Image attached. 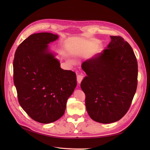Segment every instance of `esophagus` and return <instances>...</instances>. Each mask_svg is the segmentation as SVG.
Segmentation results:
<instances>
[{
  "instance_id": "34e87169",
  "label": "esophagus",
  "mask_w": 150,
  "mask_h": 150,
  "mask_svg": "<svg viewBox=\"0 0 150 150\" xmlns=\"http://www.w3.org/2000/svg\"><path fill=\"white\" fill-rule=\"evenodd\" d=\"M83 76L82 74H78L76 77V80H77L78 82L80 83L82 81V80L83 79Z\"/></svg>"
}]
</instances>
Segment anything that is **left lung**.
Returning a JSON list of instances; mask_svg holds the SVG:
<instances>
[{
  "mask_svg": "<svg viewBox=\"0 0 150 150\" xmlns=\"http://www.w3.org/2000/svg\"><path fill=\"white\" fill-rule=\"evenodd\" d=\"M101 52L82 63L87 75L81 83L90 117L101 123L115 122L129 109L138 84V63L135 53L120 36Z\"/></svg>",
  "mask_w": 150,
  "mask_h": 150,
  "instance_id": "1",
  "label": "left lung"
}]
</instances>
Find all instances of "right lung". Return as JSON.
Here are the masks:
<instances>
[{
	"mask_svg": "<svg viewBox=\"0 0 150 150\" xmlns=\"http://www.w3.org/2000/svg\"><path fill=\"white\" fill-rule=\"evenodd\" d=\"M57 35L33 34L16 50L13 62V82L21 108L41 123L56 121L65 113L67 100L76 86V74L60 68L48 50Z\"/></svg>",
	"mask_w": 150,
	"mask_h": 150,
	"instance_id": "right-lung-1",
	"label": "right lung"
}]
</instances>
